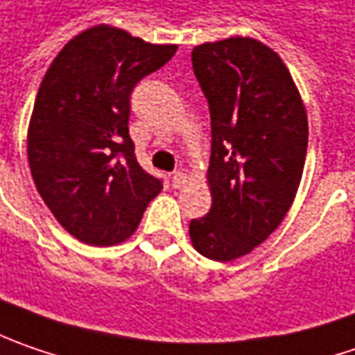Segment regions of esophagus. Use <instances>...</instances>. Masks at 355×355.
I'll use <instances>...</instances> for the list:
<instances>
[{
    "label": "esophagus",
    "instance_id": "esophagus-1",
    "mask_svg": "<svg viewBox=\"0 0 355 355\" xmlns=\"http://www.w3.org/2000/svg\"><path fill=\"white\" fill-rule=\"evenodd\" d=\"M187 182V175L184 173H180V171H177V173H173V177H171V184L175 187V189H178V187H182Z\"/></svg>",
    "mask_w": 355,
    "mask_h": 355
}]
</instances>
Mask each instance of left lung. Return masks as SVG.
Listing matches in <instances>:
<instances>
[{
    "mask_svg": "<svg viewBox=\"0 0 355 355\" xmlns=\"http://www.w3.org/2000/svg\"><path fill=\"white\" fill-rule=\"evenodd\" d=\"M193 69L210 109L212 207L189 232L200 254L230 262L268 239L292 207L308 119L282 59L256 39L202 43Z\"/></svg>",
    "mask_w": 355,
    "mask_h": 355,
    "instance_id": "obj_1",
    "label": "left lung"
}]
</instances>
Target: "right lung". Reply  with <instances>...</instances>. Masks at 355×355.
<instances>
[{
  "instance_id": "add662e5",
  "label": "right lung",
  "mask_w": 355,
  "mask_h": 355,
  "mask_svg": "<svg viewBox=\"0 0 355 355\" xmlns=\"http://www.w3.org/2000/svg\"><path fill=\"white\" fill-rule=\"evenodd\" d=\"M175 51L97 25L71 39L43 77L27 135L31 175L59 224L85 244L129 239L161 193L162 178L135 157L131 93Z\"/></svg>"
}]
</instances>
